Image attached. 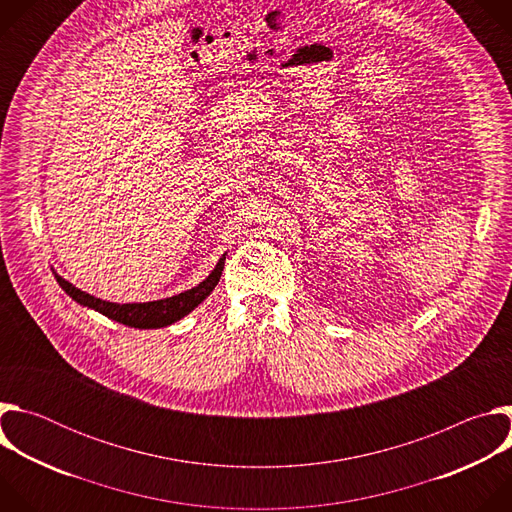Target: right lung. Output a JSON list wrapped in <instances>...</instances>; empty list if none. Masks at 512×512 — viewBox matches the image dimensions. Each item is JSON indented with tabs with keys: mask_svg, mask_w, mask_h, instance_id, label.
<instances>
[{
	"mask_svg": "<svg viewBox=\"0 0 512 512\" xmlns=\"http://www.w3.org/2000/svg\"><path fill=\"white\" fill-rule=\"evenodd\" d=\"M225 259H227V253L221 259H218V263L208 273V277L202 279L192 289H186V291H182V294H176L172 298L154 300V302H139V304L105 302V300L95 298V296L87 294V291L75 287L70 281H66L62 275H58L54 269H52V273H54L58 285L64 289V294H68L72 300L81 304L83 308L95 310V312H99V314H103V316H107V318H111L119 324L129 326V328L152 330V328L172 326L174 322L188 316L194 308H198L212 294V289L216 287L218 279H221L223 269H225Z\"/></svg>",
	"mask_w": 512,
	"mask_h": 512,
	"instance_id": "obj_1",
	"label": "right lung"
}]
</instances>
